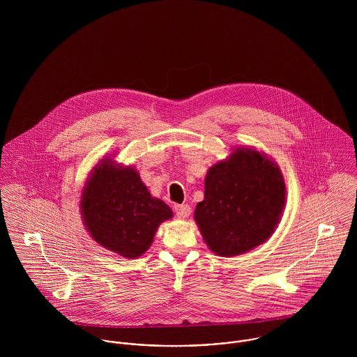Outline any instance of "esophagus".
<instances>
[{"mask_svg":"<svg viewBox=\"0 0 357 357\" xmlns=\"http://www.w3.org/2000/svg\"><path fill=\"white\" fill-rule=\"evenodd\" d=\"M174 213L180 218H187L191 214V207L188 204H176L174 206Z\"/></svg>","mask_w":357,"mask_h":357,"instance_id":"34e87169","label":"esophagus"}]
</instances>
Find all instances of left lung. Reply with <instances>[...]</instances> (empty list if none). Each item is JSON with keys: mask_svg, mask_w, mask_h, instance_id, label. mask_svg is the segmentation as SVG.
<instances>
[{"mask_svg": "<svg viewBox=\"0 0 357 357\" xmlns=\"http://www.w3.org/2000/svg\"><path fill=\"white\" fill-rule=\"evenodd\" d=\"M286 204L280 167L266 153L238 147L208 167L194 218L214 255H245L266 242Z\"/></svg>", "mask_w": 357, "mask_h": 357, "instance_id": "8db88e82", "label": "left lung"}]
</instances>
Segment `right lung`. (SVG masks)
Segmentation results:
<instances>
[{"label":"right lung","instance_id":"add662e5","mask_svg":"<svg viewBox=\"0 0 357 357\" xmlns=\"http://www.w3.org/2000/svg\"><path fill=\"white\" fill-rule=\"evenodd\" d=\"M109 156L93 166L85 181L79 202L82 222L104 249L137 258L150 249L158 227L173 211L153 198L133 166Z\"/></svg>","mask_w":357,"mask_h":357}]
</instances>
